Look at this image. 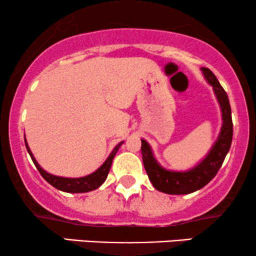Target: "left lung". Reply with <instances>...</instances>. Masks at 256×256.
Here are the masks:
<instances>
[{
	"label": "left lung",
	"mask_w": 256,
	"mask_h": 256,
	"mask_svg": "<svg viewBox=\"0 0 256 256\" xmlns=\"http://www.w3.org/2000/svg\"><path fill=\"white\" fill-rule=\"evenodd\" d=\"M201 70L208 83L213 86L222 114V131H220L218 140L213 146V148L210 149V154L190 171H167L156 162V160L152 156L150 146L144 140H142L140 150H142L143 165H144L149 180L152 182V186L158 192L170 194V195L190 194L207 185L216 177L222 162H224L226 154L230 150L232 134H234V125H232L231 107L228 94L222 89L218 79L210 68H204V67Z\"/></svg>",
	"instance_id": "1"
}]
</instances>
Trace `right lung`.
I'll return each instance as SVG.
<instances>
[{
    "instance_id": "obj_1",
    "label": "right lung",
    "mask_w": 256,
    "mask_h": 256,
    "mask_svg": "<svg viewBox=\"0 0 256 256\" xmlns=\"http://www.w3.org/2000/svg\"><path fill=\"white\" fill-rule=\"evenodd\" d=\"M122 144V142H120L119 144H116V146L113 149V152H110V155L108 156L107 160L104 161V165L100 167L98 171L91 173V174L86 176V177L64 178V177H56V176H52V174H50V173L44 171L42 167L37 164L36 158H34V155H32L30 148H28V143H26V140H25L26 149H28V154H30L32 161H34V166L37 167L38 172L40 173V176H42V177L46 179L49 184L52 185L54 188H56V189L61 190V192H74V194L91 192V190L98 189V186H101V185L104 184V182L106 180V178H107V176H108V172H110V170L112 161H113L116 152H118V149L120 148V146Z\"/></svg>"
}]
</instances>
